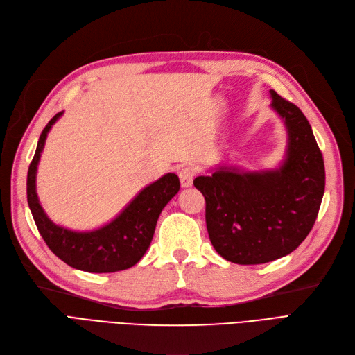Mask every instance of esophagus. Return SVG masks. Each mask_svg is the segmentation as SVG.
<instances>
[{
  "label": "esophagus",
  "instance_id": "34e87169",
  "mask_svg": "<svg viewBox=\"0 0 355 355\" xmlns=\"http://www.w3.org/2000/svg\"><path fill=\"white\" fill-rule=\"evenodd\" d=\"M178 177H180L181 187H184V189L191 187L193 180H194V177H196L194 168H191V166H184V168H181L180 173H178Z\"/></svg>",
  "mask_w": 355,
  "mask_h": 355
}]
</instances>
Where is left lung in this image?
Listing matches in <instances>:
<instances>
[{
    "label": "left lung",
    "instance_id": "obj_1",
    "mask_svg": "<svg viewBox=\"0 0 355 355\" xmlns=\"http://www.w3.org/2000/svg\"><path fill=\"white\" fill-rule=\"evenodd\" d=\"M271 109L287 130L275 169L245 173L219 166L194 180L206 200L213 248L241 266L264 264L295 251L312 230L325 191V165L309 121L297 105L270 89Z\"/></svg>",
    "mask_w": 355,
    "mask_h": 355
}]
</instances>
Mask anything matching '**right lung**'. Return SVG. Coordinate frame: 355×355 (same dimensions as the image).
Listing matches in <instances>:
<instances>
[{
	"instance_id": "add662e5",
	"label": "right lung",
	"mask_w": 355,
	"mask_h": 355,
	"mask_svg": "<svg viewBox=\"0 0 355 355\" xmlns=\"http://www.w3.org/2000/svg\"><path fill=\"white\" fill-rule=\"evenodd\" d=\"M60 112L43 129L27 173V202L46 245L72 268L87 272H116L137 264L149 248L159 214L180 190V180L168 173L149 184L116 219L96 230L75 232L53 223L39 203L36 171L46 137Z\"/></svg>"
}]
</instances>
